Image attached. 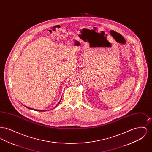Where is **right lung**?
Here are the masks:
<instances>
[{
  "mask_svg": "<svg viewBox=\"0 0 152 152\" xmlns=\"http://www.w3.org/2000/svg\"><path fill=\"white\" fill-rule=\"evenodd\" d=\"M61 100H60V101H59V102H58V104H59V103H60V101H61ZM58 105H56V106H58ZM27 108L30 109H32V110H36V111H39V112H43V111H46V110H37V109H34L30 108H28V107H27Z\"/></svg>",
  "mask_w": 152,
  "mask_h": 152,
  "instance_id": "1",
  "label": "right lung"
}]
</instances>
